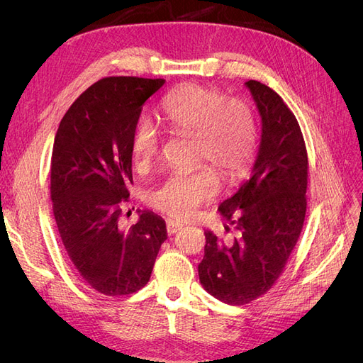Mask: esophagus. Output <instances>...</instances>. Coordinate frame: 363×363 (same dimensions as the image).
<instances>
[{
    "label": "esophagus",
    "mask_w": 363,
    "mask_h": 363,
    "mask_svg": "<svg viewBox=\"0 0 363 363\" xmlns=\"http://www.w3.org/2000/svg\"><path fill=\"white\" fill-rule=\"evenodd\" d=\"M182 228H183V224H182V223L172 221V219H168V221H167V232H168V235L177 233V232H180Z\"/></svg>",
    "instance_id": "esophagus-1"
}]
</instances>
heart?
I'll return each mask as SVG.
<instances>
[{
    "label": "heart",
    "instance_id": "obj_1",
    "mask_svg": "<svg viewBox=\"0 0 363 363\" xmlns=\"http://www.w3.org/2000/svg\"><path fill=\"white\" fill-rule=\"evenodd\" d=\"M162 118L168 131L194 138L195 160H208L225 182L244 174L256 150L257 127L251 108L239 100H227L215 87L184 84L167 95ZM160 151V133L147 118H140L131 133L130 156L138 172L147 171ZM219 192V177L211 167L186 174H171L147 195L156 211L183 221Z\"/></svg>",
    "mask_w": 363,
    "mask_h": 363
}]
</instances>
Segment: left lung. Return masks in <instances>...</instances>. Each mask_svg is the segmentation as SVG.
Wrapping results in <instances>:
<instances>
[{
    "instance_id": "left-lung-1",
    "label": "left lung",
    "mask_w": 363,
    "mask_h": 363,
    "mask_svg": "<svg viewBox=\"0 0 363 363\" xmlns=\"http://www.w3.org/2000/svg\"><path fill=\"white\" fill-rule=\"evenodd\" d=\"M245 86L262 119L260 145L251 177L218 207L239 235L224 242L206 230L199 265L203 288L232 306L272 288L300 238L307 206V151L298 121L267 84Z\"/></svg>"
}]
</instances>
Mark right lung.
<instances>
[{
    "instance_id": "1",
    "label": "right lung",
    "mask_w": 363,
    "mask_h": 363,
    "mask_svg": "<svg viewBox=\"0 0 363 363\" xmlns=\"http://www.w3.org/2000/svg\"><path fill=\"white\" fill-rule=\"evenodd\" d=\"M163 79L107 77L86 89L60 121L51 156L52 212L74 269L94 291L128 295L151 277L167 224L138 211L118 225L133 183L130 139L142 106Z\"/></svg>"
}]
</instances>
